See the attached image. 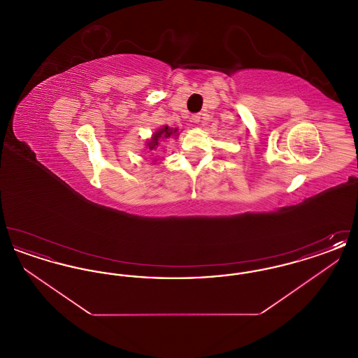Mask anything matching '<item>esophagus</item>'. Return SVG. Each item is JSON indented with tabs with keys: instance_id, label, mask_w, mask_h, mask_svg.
Segmentation results:
<instances>
[{
	"instance_id": "34e87169",
	"label": "esophagus",
	"mask_w": 358,
	"mask_h": 358,
	"mask_svg": "<svg viewBox=\"0 0 358 358\" xmlns=\"http://www.w3.org/2000/svg\"><path fill=\"white\" fill-rule=\"evenodd\" d=\"M192 120H193L194 123L201 122V114H194V115H192Z\"/></svg>"
}]
</instances>
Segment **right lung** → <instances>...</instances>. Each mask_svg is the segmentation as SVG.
<instances>
[{"mask_svg": "<svg viewBox=\"0 0 358 358\" xmlns=\"http://www.w3.org/2000/svg\"><path fill=\"white\" fill-rule=\"evenodd\" d=\"M173 134H177V129L173 130V129H169L168 126L159 129L155 134H153V138L148 142L149 149L153 150V149H155V148L158 146V141H159V139H166V138H169V136H173Z\"/></svg>", "mask_w": 358, "mask_h": 358, "instance_id": "obj_1", "label": "right lung"}]
</instances>
